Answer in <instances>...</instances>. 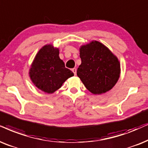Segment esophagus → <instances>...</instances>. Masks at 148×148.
Wrapping results in <instances>:
<instances>
[{"label":"esophagus","mask_w":148,"mask_h":148,"mask_svg":"<svg viewBox=\"0 0 148 148\" xmlns=\"http://www.w3.org/2000/svg\"><path fill=\"white\" fill-rule=\"evenodd\" d=\"M72 72H73V73H74V75H76V68H73L72 69Z\"/></svg>","instance_id":"obj_1"}]
</instances>
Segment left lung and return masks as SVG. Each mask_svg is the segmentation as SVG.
I'll list each match as a JSON object with an SVG mask.
<instances>
[{"label": "left lung", "instance_id": "1", "mask_svg": "<svg viewBox=\"0 0 148 148\" xmlns=\"http://www.w3.org/2000/svg\"><path fill=\"white\" fill-rule=\"evenodd\" d=\"M81 64L77 76L93 94L107 92L113 88L120 76V63L111 50L98 41L80 48Z\"/></svg>", "mask_w": 148, "mask_h": 148}]
</instances>
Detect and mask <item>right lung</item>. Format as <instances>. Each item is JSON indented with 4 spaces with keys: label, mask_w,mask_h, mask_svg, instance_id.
Wrapping results in <instances>:
<instances>
[{
    "label": "right lung",
    "mask_w": 148,
    "mask_h": 148,
    "mask_svg": "<svg viewBox=\"0 0 148 148\" xmlns=\"http://www.w3.org/2000/svg\"><path fill=\"white\" fill-rule=\"evenodd\" d=\"M59 55V48L52 44L45 45L37 53L30 68L31 81L45 93H54L74 76L72 71L65 68Z\"/></svg>",
    "instance_id": "obj_1"
}]
</instances>
